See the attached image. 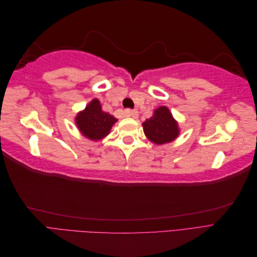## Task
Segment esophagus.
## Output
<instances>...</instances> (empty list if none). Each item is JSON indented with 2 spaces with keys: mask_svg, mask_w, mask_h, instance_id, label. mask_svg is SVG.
<instances>
[{
  "mask_svg": "<svg viewBox=\"0 0 257 257\" xmlns=\"http://www.w3.org/2000/svg\"><path fill=\"white\" fill-rule=\"evenodd\" d=\"M124 113H125V115L126 116H131V118H134V119H136L137 116H138V110H136V109H125L124 110Z\"/></svg>",
  "mask_w": 257,
  "mask_h": 257,
  "instance_id": "34e87169",
  "label": "esophagus"
}]
</instances>
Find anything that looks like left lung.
<instances>
[{
  "instance_id": "obj_1",
  "label": "left lung",
  "mask_w": 257,
  "mask_h": 257,
  "mask_svg": "<svg viewBox=\"0 0 257 257\" xmlns=\"http://www.w3.org/2000/svg\"><path fill=\"white\" fill-rule=\"evenodd\" d=\"M143 126L146 136L158 145L173 142L179 134L178 124L165 106L158 108L151 118L143 123Z\"/></svg>"
}]
</instances>
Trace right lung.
<instances>
[{
  "label": "right lung",
  "instance_id": "1",
  "mask_svg": "<svg viewBox=\"0 0 257 257\" xmlns=\"http://www.w3.org/2000/svg\"><path fill=\"white\" fill-rule=\"evenodd\" d=\"M114 122H116V119L102 110V106L96 98L93 99L76 118L77 126L91 141H98L109 134Z\"/></svg>",
  "mask_w": 257,
  "mask_h": 257
}]
</instances>
